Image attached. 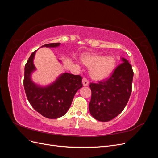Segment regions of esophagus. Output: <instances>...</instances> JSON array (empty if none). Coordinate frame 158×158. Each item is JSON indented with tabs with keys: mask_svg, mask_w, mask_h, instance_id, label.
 I'll return each mask as SVG.
<instances>
[{
	"mask_svg": "<svg viewBox=\"0 0 158 158\" xmlns=\"http://www.w3.org/2000/svg\"><path fill=\"white\" fill-rule=\"evenodd\" d=\"M82 84L84 86H88V84H89V82L87 79L85 78H83L82 79Z\"/></svg>",
	"mask_w": 158,
	"mask_h": 158,
	"instance_id": "obj_1",
	"label": "esophagus"
}]
</instances>
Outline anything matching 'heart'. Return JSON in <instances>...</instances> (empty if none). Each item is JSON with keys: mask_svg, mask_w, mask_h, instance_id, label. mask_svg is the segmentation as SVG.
<instances>
[{"mask_svg": "<svg viewBox=\"0 0 158 158\" xmlns=\"http://www.w3.org/2000/svg\"><path fill=\"white\" fill-rule=\"evenodd\" d=\"M82 63L89 68V74L95 80L108 78L116 67L117 62L113 56H104L94 55H85L82 58Z\"/></svg>", "mask_w": 158, "mask_h": 158, "instance_id": "b5f03b06", "label": "heart"}]
</instances>
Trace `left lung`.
<instances>
[{"label": "left lung", "mask_w": 158, "mask_h": 158, "mask_svg": "<svg viewBox=\"0 0 158 158\" xmlns=\"http://www.w3.org/2000/svg\"><path fill=\"white\" fill-rule=\"evenodd\" d=\"M108 80L98 84L91 83L92 98L89 110L98 121L107 122L118 116L125 109L131 96L133 71L125 58Z\"/></svg>", "instance_id": "obj_1"}]
</instances>
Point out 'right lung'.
Here are the masks:
<instances>
[{
    "mask_svg": "<svg viewBox=\"0 0 158 158\" xmlns=\"http://www.w3.org/2000/svg\"><path fill=\"white\" fill-rule=\"evenodd\" d=\"M60 45V43H54L41 47L56 48ZM37 51L32 52L25 66L23 86L26 96L33 108L41 115L51 119L58 118L68 111L75 94L82 87V78L79 75L64 73L48 85L35 83L31 75L37 70L33 63Z\"/></svg>",
    "mask_w": 158,
    "mask_h": 158,
    "instance_id": "add662e5",
    "label": "right lung"
}]
</instances>
